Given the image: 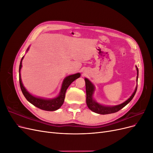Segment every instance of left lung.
Masks as SVG:
<instances>
[{"mask_svg": "<svg viewBox=\"0 0 153 153\" xmlns=\"http://www.w3.org/2000/svg\"><path fill=\"white\" fill-rule=\"evenodd\" d=\"M136 68L137 70V82H138V69L137 66ZM85 89H86V103H87L88 108H89L91 110H92V112L99 114H103V115L117 112L119 110L122 109L128 103L130 102L131 100L133 98L134 96H135L137 89V85L135 91H134L132 95L129 97V98H128L126 101H124V103L121 104L115 105V106H104L98 103H97L96 101L93 99V98H92V95H93L94 91V85L92 84L90 80H88L86 78H85Z\"/></svg>", "mask_w": 153, "mask_h": 153, "instance_id": "8db88e82", "label": "left lung"}]
</instances>
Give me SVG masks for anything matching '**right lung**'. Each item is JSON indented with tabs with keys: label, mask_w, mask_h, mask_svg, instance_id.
Masks as SVG:
<instances>
[{
	"label": "right lung",
	"mask_w": 153,
	"mask_h": 153,
	"mask_svg": "<svg viewBox=\"0 0 153 153\" xmlns=\"http://www.w3.org/2000/svg\"><path fill=\"white\" fill-rule=\"evenodd\" d=\"M29 47L27 48V52L29 50ZM24 56L21 59L20 66H19V82H20V85L23 94L24 95L27 100L30 102L31 104L34 105L36 107H38L41 110H46V111H54L59 109L61 106L62 105L64 98H65V94L66 90L68 88V87L70 85L71 83L75 81L80 76V73H78L76 74H74V75H71L68 76L64 78V80L62 82V87L61 91H60L59 95L56 97V98H53V99H43L41 98H37L36 96H32L30 94L29 92L26 90L24 86L23 85V84L22 82L21 79V75H20V70L22 68V60L24 59Z\"/></svg>",
	"instance_id": "1"
}]
</instances>
